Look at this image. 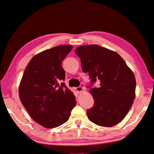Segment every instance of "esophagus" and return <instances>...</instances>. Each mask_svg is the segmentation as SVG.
I'll return each mask as SVG.
<instances>
[{
    "label": "esophagus",
    "instance_id": "obj_1",
    "mask_svg": "<svg viewBox=\"0 0 154 154\" xmlns=\"http://www.w3.org/2000/svg\"><path fill=\"white\" fill-rule=\"evenodd\" d=\"M83 88L82 87H81V86H79V87H77V88H76V91H77L78 92V93H81V92H82V91H83Z\"/></svg>",
    "mask_w": 154,
    "mask_h": 154
}]
</instances>
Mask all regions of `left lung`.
<instances>
[{
  "instance_id": "8db88e82",
  "label": "left lung",
  "mask_w": 154,
  "mask_h": 154,
  "mask_svg": "<svg viewBox=\"0 0 154 154\" xmlns=\"http://www.w3.org/2000/svg\"><path fill=\"white\" fill-rule=\"evenodd\" d=\"M82 71L88 72L90 93L94 105L87 110L92 122L103 127H112L127 115L135 98L136 79L133 72L117 53L91 44L76 48ZM98 80L100 87L93 88Z\"/></svg>"
}]
</instances>
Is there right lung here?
<instances>
[{
    "label": "right lung",
    "mask_w": 154,
    "mask_h": 154,
    "mask_svg": "<svg viewBox=\"0 0 154 154\" xmlns=\"http://www.w3.org/2000/svg\"><path fill=\"white\" fill-rule=\"evenodd\" d=\"M62 45L45 50L28 63L19 88L22 105L34 121L46 128L61 126L75 106V96L63 82L61 63L72 49Z\"/></svg>",
    "instance_id": "add662e5"
}]
</instances>
